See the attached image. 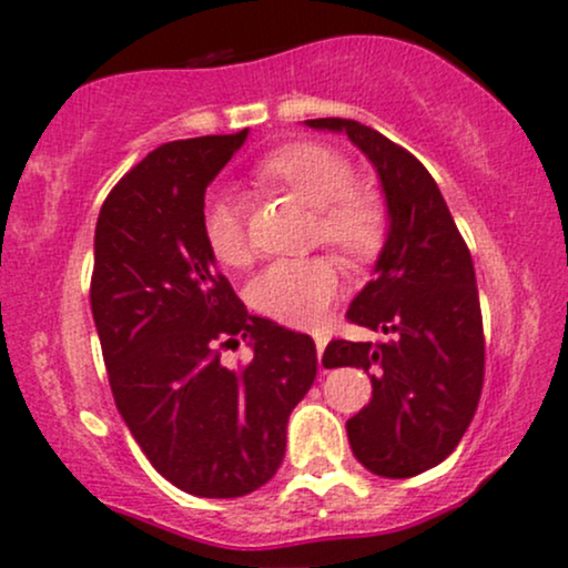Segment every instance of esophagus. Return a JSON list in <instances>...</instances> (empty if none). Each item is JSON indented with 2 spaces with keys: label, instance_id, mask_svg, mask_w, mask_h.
Here are the masks:
<instances>
[{
  "label": "esophagus",
  "instance_id": "obj_1",
  "mask_svg": "<svg viewBox=\"0 0 568 568\" xmlns=\"http://www.w3.org/2000/svg\"><path fill=\"white\" fill-rule=\"evenodd\" d=\"M312 338H315V347H317V357L323 355V349H325V344H328V336L325 334H321V331H315V334H312Z\"/></svg>",
  "mask_w": 568,
  "mask_h": 568
}]
</instances>
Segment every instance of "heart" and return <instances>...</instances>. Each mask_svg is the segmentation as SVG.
<instances>
[{"mask_svg": "<svg viewBox=\"0 0 568 568\" xmlns=\"http://www.w3.org/2000/svg\"><path fill=\"white\" fill-rule=\"evenodd\" d=\"M258 184L283 189L315 207V234L349 264L374 262L387 237V211L376 192L355 186L352 165L323 143H288L258 162ZM202 240L213 258L243 266L251 258L243 200L211 192L200 211ZM342 291V270L331 256L280 258L247 283V302L272 321L310 328L317 325Z\"/></svg>", "mask_w": 568, "mask_h": 568, "instance_id": "obj_1", "label": "heart"}]
</instances>
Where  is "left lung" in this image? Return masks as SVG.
I'll list each match as a JSON object with an SVG mask.
<instances>
[{
    "label": "left lung",
    "mask_w": 568,
    "mask_h": 568,
    "mask_svg": "<svg viewBox=\"0 0 568 568\" xmlns=\"http://www.w3.org/2000/svg\"><path fill=\"white\" fill-rule=\"evenodd\" d=\"M347 133L376 168L387 205V240L376 277L347 317L393 338L325 347V368L371 376V403L347 422L352 454L382 478H410L440 465L470 427L484 389V317L473 256L427 168L379 130L355 120H306Z\"/></svg>",
    "instance_id": "left-lung-1"
}]
</instances>
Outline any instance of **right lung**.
Here are the masks:
<instances>
[{
	"label": "right lung",
	"instance_id": "obj_1",
	"mask_svg": "<svg viewBox=\"0 0 568 568\" xmlns=\"http://www.w3.org/2000/svg\"><path fill=\"white\" fill-rule=\"evenodd\" d=\"M245 139L247 128L162 143L95 224L90 306L116 410L162 478L207 499L245 497L277 473L317 374L315 342L247 315L202 240L205 189ZM240 341L254 361L226 369L217 349Z\"/></svg>",
	"mask_w": 568,
	"mask_h": 568
}]
</instances>
